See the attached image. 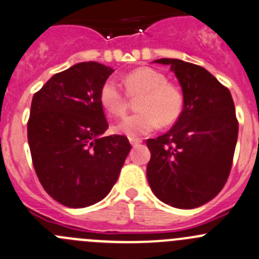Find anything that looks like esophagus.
Here are the masks:
<instances>
[{
  "label": "esophagus",
  "mask_w": 259,
  "mask_h": 259,
  "mask_svg": "<svg viewBox=\"0 0 259 259\" xmlns=\"http://www.w3.org/2000/svg\"><path fill=\"white\" fill-rule=\"evenodd\" d=\"M129 142H130V144L133 145V147H137V145H139L140 143L143 142V140L139 139V138H130Z\"/></svg>",
  "instance_id": "34e87169"
}]
</instances>
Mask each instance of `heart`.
Listing matches in <instances>:
<instances>
[{
    "label": "heart",
    "mask_w": 259,
    "mask_h": 259,
    "mask_svg": "<svg viewBox=\"0 0 259 259\" xmlns=\"http://www.w3.org/2000/svg\"><path fill=\"white\" fill-rule=\"evenodd\" d=\"M125 91L114 79L104 82L100 90V102L112 116H122L129 107L130 99H137V111L124 117L114 126L117 134L130 138L149 134L157 127L172 125L183 110V95L176 84L167 82L159 71L142 67L122 78Z\"/></svg>",
    "instance_id": "1"
}]
</instances>
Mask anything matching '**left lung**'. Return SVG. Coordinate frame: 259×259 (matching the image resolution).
<instances>
[{"instance_id":"8db88e82","label":"left lung","mask_w":259,"mask_h":259,"mask_svg":"<svg viewBox=\"0 0 259 259\" xmlns=\"http://www.w3.org/2000/svg\"><path fill=\"white\" fill-rule=\"evenodd\" d=\"M183 91L181 116L165 134L148 139L152 157L147 178L155 196L178 209L206 204L230 175L238 139V119L228 87L202 67L162 58Z\"/></svg>"}]
</instances>
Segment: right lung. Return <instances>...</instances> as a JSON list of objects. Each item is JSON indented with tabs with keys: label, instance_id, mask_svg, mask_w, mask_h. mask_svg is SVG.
Wrapping results in <instances>:
<instances>
[{
	"label": "right lung",
	"instance_id": "1",
	"mask_svg": "<svg viewBox=\"0 0 259 259\" xmlns=\"http://www.w3.org/2000/svg\"><path fill=\"white\" fill-rule=\"evenodd\" d=\"M114 69L74 64L35 92L27 121L32 164L55 201L81 209L101 201L117 181L132 145L124 135L104 137L109 124L100 90Z\"/></svg>",
	"mask_w": 259,
	"mask_h": 259
}]
</instances>
